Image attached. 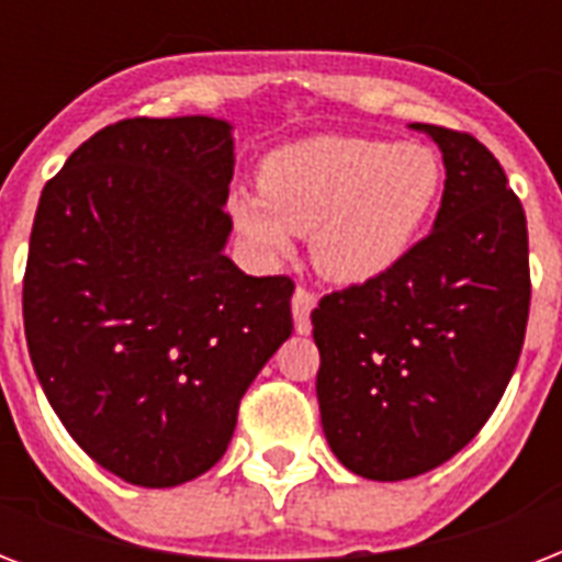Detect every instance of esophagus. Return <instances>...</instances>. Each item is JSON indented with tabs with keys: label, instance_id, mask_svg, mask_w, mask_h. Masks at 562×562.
I'll return each mask as SVG.
<instances>
[{
	"label": "esophagus",
	"instance_id": "obj_1",
	"mask_svg": "<svg viewBox=\"0 0 562 562\" xmlns=\"http://www.w3.org/2000/svg\"><path fill=\"white\" fill-rule=\"evenodd\" d=\"M315 291L297 285L294 297H291V315H294V329H297L300 335H306L308 329H312V308H315Z\"/></svg>",
	"mask_w": 562,
	"mask_h": 562
}]
</instances>
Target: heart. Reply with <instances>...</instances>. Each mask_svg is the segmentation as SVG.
I'll use <instances>...</instances> for the list:
<instances>
[{"instance_id":"obj_1","label":"heart","mask_w":562,"mask_h":562,"mask_svg":"<svg viewBox=\"0 0 562 562\" xmlns=\"http://www.w3.org/2000/svg\"><path fill=\"white\" fill-rule=\"evenodd\" d=\"M443 192V160L431 145L317 136L265 157L259 192H236V227L265 254H289L312 233L329 280L370 282L393 271L428 227Z\"/></svg>"}]
</instances>
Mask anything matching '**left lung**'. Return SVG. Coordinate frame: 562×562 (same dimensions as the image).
Here are the masks:
<instances>
[{
  "label": "left lung",
  "instance_id": "1",
  "mask_svg": "<svg viewBox=\"0 0 562 562\" xmlns=\"http://www.w3.org/2000/svg\"><path fill=\"white\" fill-rule=\"evenodd\" d=\"M426 131L443 151L435 229L379 280L321 297L317 402L335 458L361 479L435 470L479 435L522 352L528 224L505 169L472 134Z\"/></svg>",
  "mask_w": 562,
  "mask_h": 562
}]
</instances>
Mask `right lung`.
<instances>
[{
	"mask_svg": "<svg viewBox=\"0 0 562 562\" xmlns=\"http://www.w3.org/2000/svg\"><path fill=\"white\" fill-rule=\"evenodd\" d=\"M229 125L101 127L40 194L22 317L75 443L119 479L175 487L227 452L238 402L294 329L291 277L224 256Z\"/></svg>",
	"mask_w": 562,
	"mask_h": 562,
	"instance_id": "add662e5",
	"label": "right lung"
}]
</instances>
